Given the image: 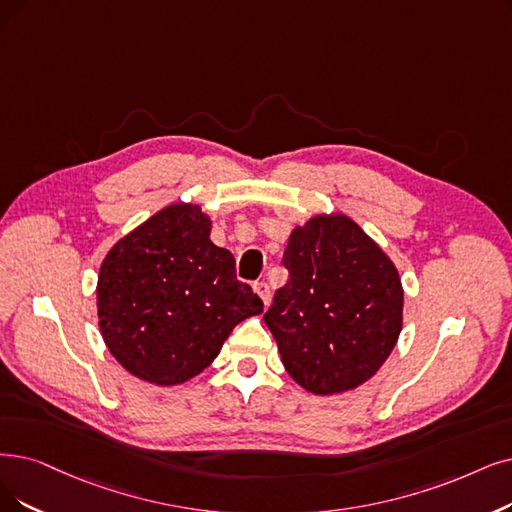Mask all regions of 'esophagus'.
<instances>
[{"mask_svg": "<svg viewBox=\"0 0 512 512\" xmlns=\"http://www.w3.org/2000/svg\"><path fill=\"white\" fill-rule=\"evenodd\" d=\"M254 290H256V294L262 298L264 304L271 302V288H269L267 281H256V283H254Z\"/></svg>", "mask_w": 512, "mask_h": 512, "instance_id": "1", "label": "esophagus"}]
</instances>
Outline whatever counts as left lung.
<instances>
[{
    "mask_svg": "<svg viewBox=\"0 0 512 512\" xmlns=\"http://www.w3.org/2000/svg\"><path fill=\"white\" fill-rule=\"evenodd\" d=\"M290 277L264 313L288 374L309 393L334 395L370 380L401 332V279L346 216H315L283 252Z\"/></svg>",
    "mask_w": 512,
    "mask_h": 512,
    "instance_id": "left-lung-1",
    "label": "left lung"
}]
</instances>
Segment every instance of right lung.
<instances>
[{
  "mask_svg": "<svg viewBox=\"0 0 512 512\" xmlns=\"http://www.w3.org/2000/svg\"><path fill=\"white\" fill-rule=\"evenodd\" d=\"M199 206L174 203L117 241L98 273L100 334L140 380L187 382L216 359L233 327L264 304L210 241Z\"/></svg>",
  "mask_w": 512,
  "mask_h": 512,
  "instance_id": "add662e5",
  "label": "right lung"
}]
</instances>
